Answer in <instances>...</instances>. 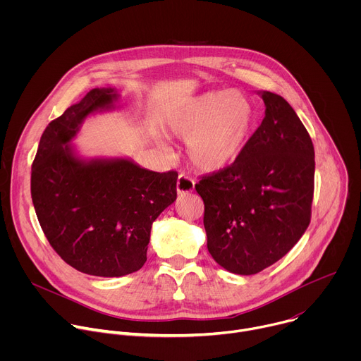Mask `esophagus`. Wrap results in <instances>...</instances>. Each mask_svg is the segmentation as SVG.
Returning <instances> with one entry per match:
<instances>
[{
    "instance_id": "1",
    "label": "esophagus",
    "mask_w": 361,
    "mask_h": 361,
    "mask_svg": "<svg viewBox=\"0 0 361 361\" xmlns=\"http://www.w3.org/2000/svg\"><path fill=\"white\" fill-rule=\"evenodd\" d=\"M194 180L190 178L185 174H180L177 178V192L178 195H184V194H190L194 191Z\"/></svg>"
}]
</instances>
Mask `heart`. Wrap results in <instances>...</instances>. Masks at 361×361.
I'll list each match as a JSON object with an SVG mask.
<instances>
[{
	"mask_svg": "<svg viewBox=\"0 0 361 361\" xmlns=\"http://www.w3.org/2000/svg\"><path fill=\"white\" fill-rule=\"evenodd\" d=\"M169 131L185 141L188 161L202 173H219L245 149L254 109L238 91H214L184 99L167 117Z\"/></svg>",
	"mask_w": 361,
	"mask_h": 361,
	"instance_id": "b5f03b06",
	"label": "heart"
}]
</instances>
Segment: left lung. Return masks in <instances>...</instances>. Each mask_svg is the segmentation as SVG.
<instances>
[{
    "mask_svg": "<svg viewBox=\"0 0 361 361\" xmlns=\"http://www.w3.org/2000/svg\"><path fill=\"white\" fill-rule=\"evenodd\" d=\"M260 127L227 169L195 184L213 259L227 271L251 276L284 257L305 233L314 192V147L279 94L259 91Z\"/></svg>",
    "mask_w": 361,
    "mask_h": 361,
    "instance_id": "1",
    "label": "left lung"
}]
</instances>
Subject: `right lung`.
Listing matches in <instances>:
<instances>
[{"label":"right lung","instance_id":"add662e5","mask_svg":"<svg viewBox=\"0 0 361 361\" xmlns=\"http://www.w3.org/2000/svg\"><path fill=\"white\" fill-rule=\"evenodd\" d=\"M116 88H94L41 135L31 171L39 226L61 259L97 277H121L147 262L151 226L177 198L176 171L156 173L127 157L78 154L84 120L116 110Z\"/></svg>","mask_w":361,"mask_h":361}]
</instances>
